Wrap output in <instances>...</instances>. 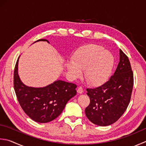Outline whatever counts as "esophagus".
I'll use <instances>...</instances> for the list:
<instances>
[{"instance_id":"34e87169","label":"esophagus","mask_w":146,"mask_h":146,"mask_svg":"<svg viewBox=\"0 0 146 146\" xmlns=\"http://www.w3.org/2000/svg\"><path fill=\"white\" fill-rule=\"evenodd\" d=\"M77 92L79 94H82L84 92V90H83V88L82 87H79L78 88V89H77Z\"/></svg>"}]
</instances>
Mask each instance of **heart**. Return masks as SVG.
Masks as SVG:
<instances>
[{
	"mask_svg": "<svg viewBox=\"0 0 146 146\" xmlns=\"http://www.w3.org/2000/svg\"><path fill=\"white\" fill-rule=\"evenodd\" d=\"M115 58L101 45L90 44L79 47L71 57L67 69L73 76L79 77L84 70L86 80L94 86L106 82L112 73Z\"/></svg>",
	"mask_w": 146,
	"mask_h": 146,
	"instance_id": "b5f03b06",
	"label": "heart"
}]
</instances>
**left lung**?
Here are the masks:
<instances>
[{
  "mask_svg": "<svg viewBox=\"0 0 146 146\" xmlns=\"http://www.w3.org/2000/svg\"><path fill=\"white\" fill-rule=\"evenodd\" d=\"M133 74L127 56L119 49V62L114 75L101 86L87 88L90 104L85 108L89 120L99 126L118 121L130 103Z\"/></svg>",
  "mask_w": 146,
  "mask_h": 146,
  "instance_id": "obj_1",
  "label": "left lung"
}]
</instances>
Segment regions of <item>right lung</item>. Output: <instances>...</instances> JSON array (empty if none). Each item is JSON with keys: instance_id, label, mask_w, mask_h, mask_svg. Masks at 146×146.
<instances>
[{"instance_id": "obj_1", "label": "right lung", "mask_w": 146, "mask_h": 146, "mask_svg": "<svg viewBox=\"0 0 146 146\" xmlns=\"http://www.w3.org/2000/svg\"><path fill=\"white\" fill-rule=\"evenodd\" d=\"M38 41H48L40 39ZM19 59V58H18ZM18 59L14 71V88L23 110L31 119L38 123H47L62 113L69 100L76 94V85L62 80L43 88L29 87L20 80L18 74Z\"/></svg>"}]
</instances>
